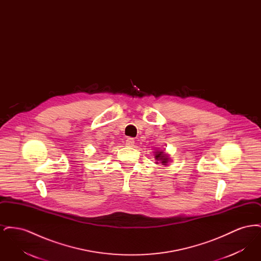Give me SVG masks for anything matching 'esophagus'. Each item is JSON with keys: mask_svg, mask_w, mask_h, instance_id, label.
<instances>
[{"mask_svg": "<svg viewBox=\"0 0 261 261\" xmlns=\"http://www.w3.org/2000/svg\"><path fill=\"white\" fill-rule=\"evenodd\" d=\"M126 145L128 146V147H133L134 145H135V140L133 139V138H127V140H126Z\"/></svg>", "mask_w": 261, "mask_h": 261, "instance_id": "34e87169", "label": "esophagus"}]
</instances>
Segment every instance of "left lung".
<instances>
[{
	"mask_svg": "<svg viewBox=\"0 0 261 261\" xmlns=\"http://www.w3.org/2000/svg\"><path fill=\"white\" fill-rule=\"evenodd\" d=\"M155 159L158 161H161L162 163H163V165H165L168 162V158L166 156L165 153H163V151H158L156 155H155Z\"/></svg>",
	"mask_w": 261,
	"mask_h": 261,
	"instance_id": "obj_1",
	"label": "left lung"
}]
</instances>
